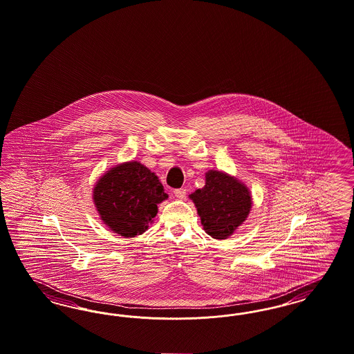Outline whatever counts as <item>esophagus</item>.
Wrapping results in <instances>:
<instances>
[{"mask_svg": "<svg viewBox=\"0 0 354 354\" xmlns=\"http://www.w3.org/2000/svg\"><path fill=\"white\" fill-rule=\"evenodd\" d=\"M186 192H187V190H186V189H176V190H174V196H177V198H178V199H183V198H185V196H186Z\"/></svg>", "mask_w": 354, "mask_h": 354, "instance_id": "34e87169", "label": "esophagus"}]
</instances>
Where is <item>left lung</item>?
Masks as SVG:
<instances>
[{
  "mask_svg": "<svg viewBox=\"0 0 354 354\" xmlns=\"http://www.w3.org/2000/svg\"><path fill=\"white\" fill-rule=\"evenodd\" d=\"M206 234L224 240L247 219L252 207L248 187L219 171L206 173V185L190 194Z\"/></svg>",
  "mask_w": 354,
  "mask_h": 354,
  "instance_id": "left-lung-1",
  "label": "left lung"
}]
</instances>
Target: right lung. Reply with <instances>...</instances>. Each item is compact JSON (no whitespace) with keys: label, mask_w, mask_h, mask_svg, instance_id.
<instances>
[{"label":"right lung","mask_w":354,"mask_h":354,"mask_svg":"<svg viewBox=\"0 0 354 354\" xmlns=\"http://www.w3.org/2000/svg\"><path fill=\"white\" fill-rule=\"evenodd\" d=\"M168 198L158 176L138 161L115 165L97 181L93 201L106 225L124 237L145 232Z\"/></svg>","instance_id":"add662e5"}]
</instances>
